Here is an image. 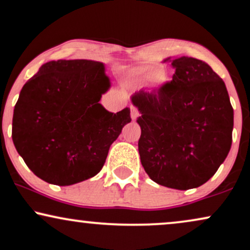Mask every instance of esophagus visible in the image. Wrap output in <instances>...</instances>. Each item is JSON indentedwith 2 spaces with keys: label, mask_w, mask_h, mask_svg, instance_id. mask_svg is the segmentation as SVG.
Masks as SVG:
<instances>
[{
  "label": "esophagus",
  "mask_w": 250,
  "mask_h": 250,
  "mask_svg": "<svg viewBox=\"0 0 250 250\" xmlns=\"http://www.w3.org/2000/svg\"><path fill=\"white\" fill-rule=\"evenodd\" d=\"M130 115H131V119H133V120H136L137 117L141 115V114H140V112H138V109H137L136 107L130 106Z\"/></svg>",
  "instance_id": "esophagus-1"
}]
</instances>
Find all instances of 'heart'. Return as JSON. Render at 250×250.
<instances>
[{
    "label": "heart",
    "mask_w": 250,
    "mask_h": 250,
    "mask_svg": "<svg viewBox=\"0 0 250 250\" xmlns=\"http://www.w3.org/2000/svg\"><path fill=\"white\" fill-rule=\"evenodd\" d=\"M151 71L153 72L151 74V80L155 83H162L165 80V78H167V74H165V72L162 68H156V70H154V66L150 65L141 67V72H142L144 76H148Z\"/></svg>",
    "instance_id": "heart-1"
}]
</instances>
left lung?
<instances>
[{
	"label": "left lung",
	"mask_w": 250,
	"mask_h": 250,
	"mask_svg": "<svg viewBox=\"0 0 250 250\" xmlns=\"http://www.w3.org/2000/svg\"><path fill=\"white\" fill-rule=\"evenodd\" d=\"M171 65L172 80L131 98L141 113L138 152L155 183L188 190L205 184L227 157L234 113L224 80L206 62L179 57Z\"/></svg>",
	"instance_id": "obj_1"
}]
</instances>
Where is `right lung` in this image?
<instances>
[{"label": "right lung", "mask_w": 250, "mask_h": 250, "mask_svg": "<svg viewBox=\"0 0 250 250\" xmlns=\"http://www.w3.org/2000/svg\"><path fill=\"white\" fill-rule=\"evenodd\" d=\"M109 86L104 64L85 59L49 62L26 81L11 135L36 176L66 186L100 172L109 146L131 121L129 108L114 114L99 104Z\"/></svg>", "instance_id": "1"}]
</instances>
